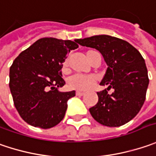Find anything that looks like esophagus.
Returning <instances> with one entry per match:
<instances>
[{"label":"esophagus","instance_id":"1","mask_svg":"<svg viewBox=\"0 0 156 156\" xmlns=\"http://www.w3.org/2000/svg\"><path fill=\"white\" fill-rule=\"evenodd\" d=\"M84 94H85V92H83V91H76V95H77V96H83Z\"/></svg>","mask_w":156,"mask_h":156}]
</instances>
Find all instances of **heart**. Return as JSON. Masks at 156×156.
I'll use <instances>...</instances> for the list:
<instances>
[{
    "mask_svg": "<svg viewBox=\"0 0 156 156\" xmlns=\"http://www.w3.org/2000/svg\"><path fill=\"white\" fill-rule=\"evenodd\" d=\"M93 51H88L85 53V57L87 60L90 62V56L91 53ZM68 65H69V60L65 59L63 63V67L62 71L63 72H67L68 71ZM97 78L93 75H74L72 76L69 81H68V85L69 87L73 89V90H78V91H87L90 90L93 85H95Z\"/></svg>",
    "mask_w": 156,
    "mask_h": 156,
    "instance_id": "1",
    "label": "heart"
}]
</instances>
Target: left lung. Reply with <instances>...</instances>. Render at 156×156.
<instances>
[{"mask_svg": "<svg viewBox=\"0 0 156 156\" xmlns=\"http://www.w3.org/2000/svg\"><path fill=\"white\" fill-rule=\"evenodd\" d=\"M78 44L98 50L107 65L97 92L98 103L89 109L93 119L106 126H120L130 121L144 104L149 79L145 60L133 45L122 39L99 35L76 39ZM115 91L108 94L106 91Z\"/></svg>", "mask_w": 156, "mask_h": 156, "instance_id": "left-lung-1", "label": "left lung"}]
</instances>
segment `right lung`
Here are the masks:
<instances>
[{"label":"right lung","mask_w":156,"mask_h":156,"mask_svg":"<svg viewBox=\"0 0 156 156\" xmlns=\"http://www.w3.org/2000/svg\"><path fill=\"white\" fill-rule=\"evenodd\" d=\"M78 45L71 40L41 38L20 53L9 69V88L17 112L28 124L44 129L64 119L75 91L62 92L63 63Z\"/></svg>","instance_id":"right-lung-1"}]
</instances>
